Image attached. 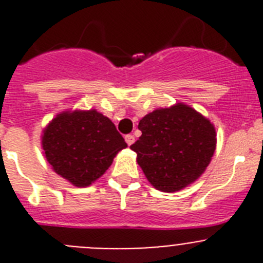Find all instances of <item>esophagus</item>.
<instances>
[{
	"instance_id": "obj_1",
	"label": "esophagus",
	"mask_w": 263,
	"mask_h": 263,
	"mask_svg": "<svg viewBox=\"0 0 263 263\" xmlns=\"http://www.w3.org/2000/svg\"><path fill=\"white\" fill-rule=\"evenodd\" d=\"M125 141H126L127 145H133L134 143V136H132V134H127V136H125Z\"/></svg>"
}]
</instances>
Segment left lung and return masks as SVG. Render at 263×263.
Masks as SVG:
<instances>
[{"label":"left lung","mask_w":263,"mask_h":263,"mask_svg":"<svg viewBox=\"0 0 263 263\" xmlns=\"http://www.w3.org/2000/svg\"><path fill=\"white\" fill-rule=\"evenodd\" d=\"M138 129L142 136L130 148L148 182L162 192L180 191L194 183L215 153V126L185 104L148 113Z\"/></svg>","instance_id":"8db88e82"}]
</instances>
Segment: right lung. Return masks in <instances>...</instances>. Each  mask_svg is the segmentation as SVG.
<instances>
[{"label":"right lung","mask_w":263,"mask_h":263,"mask_svg":"<svg viewBox=\"0 0 263 263\" xmlns=\"http://www.w3.org/2000/svg\"><path fill=\"white\" fill-rule=\"evenodd\" d=\"M42 147L58 175L76 187H88L127 145L108 117L90 109L58 115L43 130Z\"/></svg>","instance_id":"add662e5"}]
</instances>
